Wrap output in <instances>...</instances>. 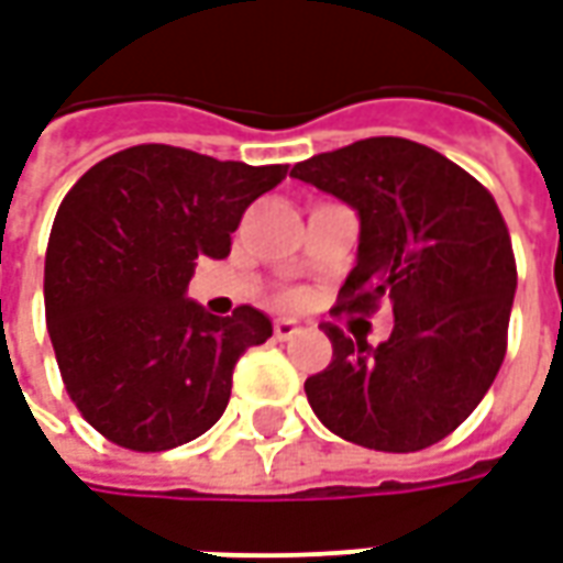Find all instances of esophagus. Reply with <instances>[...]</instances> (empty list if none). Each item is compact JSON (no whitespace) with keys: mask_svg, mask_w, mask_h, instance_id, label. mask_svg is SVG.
Listing matches in <instances>:
<instances>
[{"mask_svg":"<svg viewBox=\"0 0 563 563\" xmlns=\"http://www.w3.org/2000/svg\"><path fill=\"white\" fill-rule=\"evenodd\" d=\"M298 331H301V325H298L295 319H274V338H277V341H289Z\"/></svg>","mask_w":563,"mask_h":563,"instance_id":"obj_1","label":"esophagus"}]
</instances>
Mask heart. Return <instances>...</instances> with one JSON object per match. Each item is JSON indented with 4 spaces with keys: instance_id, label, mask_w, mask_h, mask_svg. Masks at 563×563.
I'll list each match as a JSON object with an SVG mask.
<instances>
[{
    "instance_id": "1",
    "label": "heart",
    "mask_w": 563,
    "mask_h": 563,
    "mask_svg": "<svg viewBox=\"0 0 563 563\" xmlns=\"http://www.w3.org/2000/svg\"><path fill=\"white\" fill-rule=\"evenodd\" d=\"M280 301H283V305H295V301H298V295L286 292V295H280Z\"/></svg>"
}]
</instances>
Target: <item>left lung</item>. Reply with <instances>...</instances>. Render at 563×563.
I'll return each instance as SVG.
<instances>
[{"instance_id":"left-lung-1","label":"left lung","mask_w":563,"mask_h":563,"mask_svg":"<svg viewBox=\"0 0 563 563\" xmlns=\"http://www.w3.org/2000/svg\"><path fill=\"white\" fill-rule=\"evenodd\" d=\"M292 177L358 210V262L334 313H377L389 341L367 346L325 322L331 362L307 377L319 422L350 443L419 452L483 401L507 355L516 256L495 198L443 153L365 139L298 162Z\"/></svg>"}]
</instances>
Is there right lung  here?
I'll return each mask as SVG.
<instances>
[{
    "label": "right lung",
    "mask_w": 563,
    "mask_h": 563,
    "mask_svg": "<svg viewBox=\"0 0 563 563\" xmlns=\"http://www.w3.org/2000/svg\"><path fill=\"white\" fill-rule=\"evenodd\" d=\"M286 165L139 144L96 162L56 210L44 317L68 398L117 446L165 452L205 434L238 358L271 338L256 307L186 298L198 258H225L244 210Z\"/></svg>",
    "instance_id": "right-lung-1"
}]
</instances>
